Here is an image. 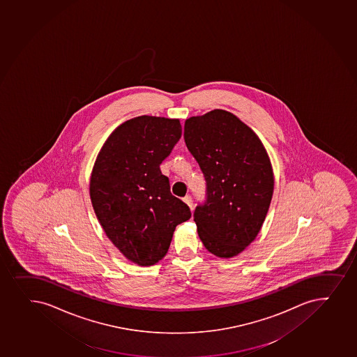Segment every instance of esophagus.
Returning a JSON list of instances; mask_svg holds the SVG:
<instances>
[{
	"label": "esophagus",
	"mask_w": 357,
	"mask_h": 357,
	"mask_svg": "<svg viewBox=\"0 0 357 357\" xmlns=\"http://www.w3.org/2000/svg\"><path fill=\"white\" fill-rule=\"evenodd\" d=\"M183 201H184L185 204L188 205V208L192 210V198H191V197H184V198H183Z\"/></svg>",
	"instance_id": "1"
}]
</instances>
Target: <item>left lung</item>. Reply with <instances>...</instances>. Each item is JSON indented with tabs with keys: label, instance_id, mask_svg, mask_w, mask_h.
<instances>
[{
	"label": "left lung",
	"instance_id": "obj_1",
	"mask_svg": "<svg viewBox=\"0 0 357 357\" xmlns=\"http://www.w3.org/2000/svg\"><path fill=\"white\" fill-rule=\"evenodd\" d=\"M184 139L206 181V202L193 215L198 236L213 255L237 257L268 213L274 191L268 153L252 128L223 109L185 121Z\"/></svg>",
	"mask_w": 357,
	"mask_h": 357
}]
</instances>
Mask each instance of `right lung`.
I'll return each instance as SVG.
<instances>
[{
  "label": "right lung",
  "mask_w": 357,
  "mask_h": 357,
  "mask_svg": "<svg viewBox=\"0 0 357 357\" xmlns=\"http://www.w3.org/2000/svg\"><path fill=\"white\" fill-rule=\"evenodd\" d=\"M181 137V121L134 117L102 146L90 176V198L105 235L132 264L153 266L169 250L188 205L169 191L160 164Z\"/></svg>",
  "instance_id": "right-lung-1"
}]
</instances>
